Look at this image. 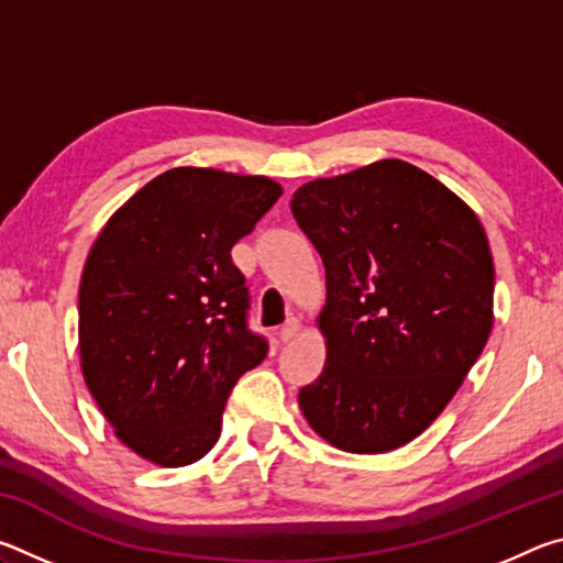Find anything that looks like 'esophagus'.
Returning a JSON list of instances; mask_svg holds the SVG:
<instances>
[{
  "label": "esophagus",
  "mask_w": 563,
  "mask_h": 563,
  "mask_svg": "<svg viewBox=\"0 0 563 563\" xmlns=\"http://www.w3.org/2000/svg\"><path fill=\"white\" fill-rule=\"evenodd\" d=\"M300 335V320L298 318H290L285 325L280 328V340L283 342H292L295 338Z\"/></svg>",
  "instance_id": "1"
}]
</instances>
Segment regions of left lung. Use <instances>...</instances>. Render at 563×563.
Here are the masks:
<instances>
[{
  "mask_svg": "<svg viewBox=\"0 0 563 563\" xmlns=\"http://www.w3.org/2000/svg\"><path fill=\"white\" fill-rule=\"evenodd\" d=\"M290 208L328 278V360L300 389L302 415L338 450H397L440 417L487 345V233L450 188L397 158L310 180Z\"/></svg>",
  "mask_w": 563,
  "mask_h": 563,
  "instance_id": "obj_1",
  "label": "left lung"
}]
</instances>
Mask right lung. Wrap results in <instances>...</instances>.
Masks as SVG:
<instances>
[{
	"mask_svg": "<svg viewBox=\"0 0 563 563\" xmlns=\"http://www.w3.org/2000/svg\"><path fill=\"white\" fill-rule=\"evenodd\" d=\"M280 194L263 176L170 168L93 243L79 288L84 379L144 460H201L221 437L231 389L268 355V340L247 328L251 292L231 247Z\"/></svg>",
	"mask_w": 563,
	"mask_h": 563,
	"instance_id": "right-lung-1",
	"label": "right lung"
}]
</instances>
